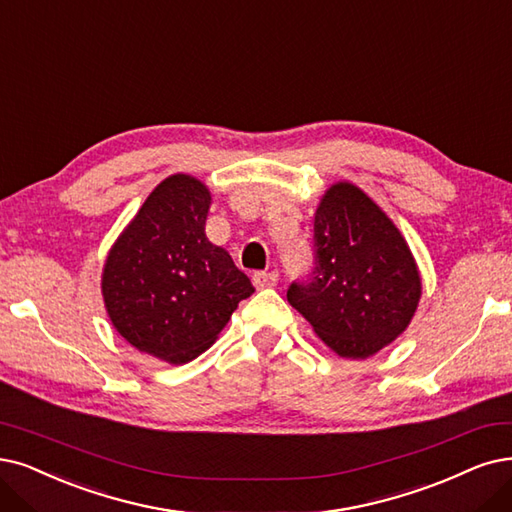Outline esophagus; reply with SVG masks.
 I'll use <instances>...</instances> for the list:
<instances>
[{"instance_id": "esophagus-1", "label": "esophagus", "mask_w": 512, "mask_h": 512, "mask_svg": "<svg viewBox=\"0 0 512 512\" xmlns=\"http://www.w3.org/2000/svg\"><path fill=\"white\" fill-rule=\"evenodd\" d=\"M278 282V272H255L253 274V285L257 289H268L274 287Z\"/></svg>"}]
</instances>
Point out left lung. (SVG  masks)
<instances>
[{"label":"left lung","instance_id":"8db88e82","mask_svg":"<svg viewBox=\"0 0 512 512\" xmlns=\"http://www.w3.org/2000/svg\"><path fill=\"white\" fill-rule=\"evenodd\" d=\"M422 276L405 236L361 187L337 181L314 213V270L289 304L342 358L392 344L420 306Z\"/></svg>","mask_w":512,"mask_h":512}]
</instances>
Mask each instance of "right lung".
Segmentation results:
<instances>
[{
  "label": "right lung",
  "mask_w": 512,
  "mask_h": 512,
  "mask_svg": "<svg viewBox=\"0 0 512 512\" xmlns=\"http://www.w3.org/2000/svg\"><path fill=\"white\" fill-rule=\"evenodd\" d=\"M211 189L177 173L156 185L111 244L105 310L130 346L168 365L194 361L255 293L223 246L206 238Z\"/></svg>",
  "instance_id": "add662e5"
}]
</instances>
